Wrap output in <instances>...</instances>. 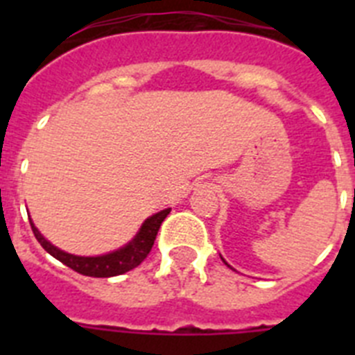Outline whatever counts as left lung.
I'll list each match as a JSON object with an SVG mask.
<instances>
[{
    "label": "left lung",
    "instance_id": "8db88e82",
    "mask_svg": "<svg viewBox=\"0 0 355 355\" xmlns=\"http://www.w3.org/2000/svg\"><path fill=\"white\" fill-rule=\"evenodd\" d=\"M222 261H224V259H222ZM224 263H225V261H224ZM225 265H227V263H225ZM227 266H229V265H227Z\"/></svg>",
    "mask_w": 355,
    "mask_h": 355
}]
</instances>
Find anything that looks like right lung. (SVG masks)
Instances as JSON below:
<instances>
[{
    "label": "right lung",
    "instance_id": "1",
    "mask_svg": "<svg viewBox=\"0 0 355 355\" xmlns=\"http://www.w3.org/2000/svg\"><path fill=\"white\" fill-rule=\"evenodd\" d=\"M168 213H171V209H163V211H158L156 215L149 216V218L142 224V227H140V231L137 233V236H135L128 245L122 247V249L105 254V256H92V258H85V256H74V254L64 252V250H60L58 247L51 245V243L39 233V229L33 225L31 220L30 225L33 234H35L37 241L44 247V250H48L53 258H56L58 261L67 265L69 268H72L74 272H78V274L81 275H89V277H114V275H121L133 270L135 266H139L140 263L147 258V254L150 252V249L155 245L159 225H162V222L165 220V216H167Z\"/></svg>",
    "mask_w": 355,
    "mask_h": 355
}]
</instances>
